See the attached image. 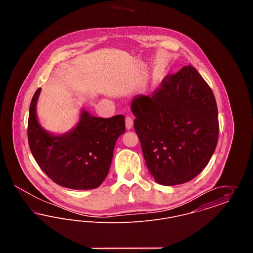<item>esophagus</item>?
<instances>
[{"label":"esophagus","mask_w":253,"mask_h":253,"mask_svg":"<svg viewBox=\"0 0 253 253\" xmlns=\"http://www.w3.org/2000/svg\"><path fill=\"white\" fill-rule=\"evenodd\" d=\"M125 125H126L127 130H131L132 129V125H133V121H132L131 117H126V119H125Z\"/></svg>","instance_id":"esophagus-1"}]
</instances>
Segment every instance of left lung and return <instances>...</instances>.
<instances>
[{
    "label": "left lung",
    "mask_w": 253,
    "mask_h": 253,
    "mask_svg": "<svg viewBox=\"0 0 253 253\" xmlns=\"http://www.w3.org/2000/svg\"><path fill=\"white\" fill-rule=\"evenodd\" d=\"M131 110L146 166L157 183L189 182L208 165L218 140V111L212 90L194 67L170 76L152 96H134Z\"/></svg>",
    "instance_id": "obj_1"
}]
</instances>
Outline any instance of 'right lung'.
<instances>
[{
	"instance_id": "add662e5",
	"label": "right lung",
	"mask_w": 253,
	"mask_h": 253,
	"mask_svg": "<svg viewBox=\"0 0 253 253\" xmlns=\"http://www.w3.org/2000/svg\"><path fill=\"white\" fill-rule=\"evenodd\" d=\"M42 88L29 107L28 143L38 165L50 179L72 190H92L108 174L114 148L125 132L124 116L97 118L82 108L76 126L63 133L46 131L37 117Z\"/></svg>"
}]
</instances>
